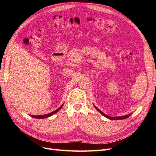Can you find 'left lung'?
Segmentation results:
<instances>
[{
	"label": "left lung",
	"instance_id": "1",
	"mask_svg": "<svg viewBox=\"0 0 156 156\" xmlns=\"http://www.w3.org/2000/svg\"><path fill=\"white\" fill-rule=\"evenodd\" d=\"M94 107L96 108V109H97V111H99V112L100 113H101V114L103 115V116H104L105 117H106L107 119H110V120H123V119H127V118H128L130 115H131V114L129 113V114H128V115H125V116H118V117H112V116H108V115H107L106 114H105V113H103L101 110H100L99 109V108L96 107V106H95L94 105Z\"/></svg>",
	"mask_w": 156,
	"mask_h": 156
}]
</instances>
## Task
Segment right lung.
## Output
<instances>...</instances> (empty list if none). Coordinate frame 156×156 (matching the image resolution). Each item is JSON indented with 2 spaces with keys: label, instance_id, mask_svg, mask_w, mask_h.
I'll return each instance as SVG.
<instances>
[{
  "label": "right lung",
  "instance_id": "obj_1",
  "mask_svg": "<svg viewBox=\"0 0 156 156\" xmlns=\"http://www.w3.org/2000/svg\"><path fill=\"white\" fill-rule=\"evenodd\" d=\"M63 105H64V103L59 108H58L57 109L53 111V112H51L50 113H48V114L44 115H30V116H32L33 118H35V119H45V118H48V117H49L52 115H53L54 114H55L56 112H57L58 111H59L61 109V108H62Z\"/></svg>",
  "mask_w": 156,
  "mask_h": 156
}]
</instances>
